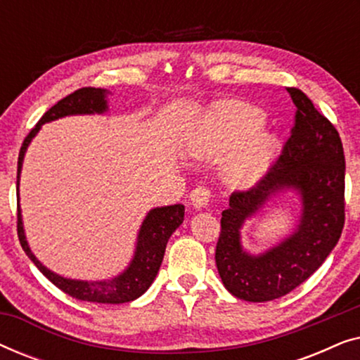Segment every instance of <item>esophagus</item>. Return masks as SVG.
I'll return each instance as SVG.
<instances>
[{
	"label": "esophagus",
	"mask_w": 360,
	"mask_h": 360,
	"mask_svg": "<svg viewBox=\"0 0 360 360\" xmlns=\"http://www.w3.org/2000/svg\"><path fill=\"white\" fill-rule=\"evenodd\" d=\"M211 198H213V191H211L208 186H196V188L191 191L190 195V200H191V205L195 206V208H206V206L210 205Z\"/></svg>",
	"instance_id": "esophagus-1"
}]
</instances>
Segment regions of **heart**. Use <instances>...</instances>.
Masks as SVG:
<instances>
[{"mask_svg": "<svg viewBox=\"0 0 360 360\" xmlns=\"http://www.w3.org/2000/svg\"><path fill=\"white\" fill-rule=\"evenodd\" d=\"M264 126V115L244 103H219L211 110L196 134L191 150L198 159H219L240 150L226 165V180L233 185H250L269 169L275 150V139L257 134Z\"/></svg>", "mask_w": 360, "mask_h": 360, "instance_id": "b5f03b06", "label": "heart"}]
</instances>
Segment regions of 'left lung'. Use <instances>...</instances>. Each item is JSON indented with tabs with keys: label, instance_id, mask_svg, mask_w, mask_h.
Listing matches in <instances>:
<instances>
[{
	"label": "left lung",
	"instance_id": "1",
	"mask_svg": "<svg viewBox=\"0 0 360 360\" xmlns=\"http://www.w3.org/2000/svg\"><path fill=\"white\" fill-rule=\"evenodd\" d=\"M287 91L297 110L282 154L254 186L229 196L221 218L216 267L224 287L245 302L280 298L311 277L338 244L346 221V160L339 132L302 90L290 86ZM285 188L302 196L297 231L257 258L245 255L238 243L240 226Z\"/></svg>",
	"mask_w": 360,
	"mask_h": 360
}]
</instances>
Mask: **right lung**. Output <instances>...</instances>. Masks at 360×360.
<instances>
[{
	"instance_id": "add662e5",
	"label": "right lung",
	"mask_w": 360,
	"mask_h": 360,
	"mask_svg": "<svg viewBox=\"0 0 360 360\" xmlns=\"http://www.w3.org/2000/svg\"><path fill=\"white\" fill-rule=\"evenodd\" d=\"M106 91L101 88L85 86L78 88L70 95L62 98L57 105H53L46 115H44L31 132L24 139L21 150H19L18 159V186H19V172H21L24 152H26L29 142L37 131L41 129L44 122L58 120V117L67 115H91V112L106 111ZM185 206L184 205H172L154 208L146 216L144 223L141 226L139 236H137V245L134 259L124 274L112 280L105 282H83V280H70L63 278L60 275L51 272L36 259V255L31 252L29 245L24 238L21 211L18 208V238L21 243L24 252L32 260L34 265L56 285L62 292H65L70 297L83 302H95V303H127L132 300L139 298L146 293V290L154 282L157 272H159L162 260H164L165 248L169 243L170 236L179 226L184 223Z\"/></svg>"
}]
</instances>
